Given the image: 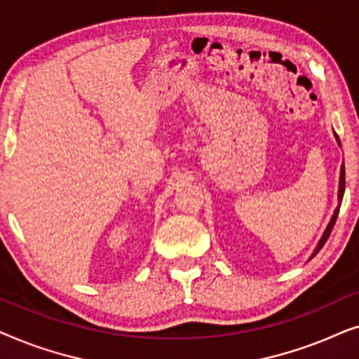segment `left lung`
<instances>
[{"instance_id": "1", "label": "left lung", "mask_w": 359, "mask_h": 359, "mask_svg": "<svg viewBox=\"0 0 359 359\" xmlns=\"http://www.w3.org/2000/svg\"><path fill=\"white\" fill-rule=\"evenodd\" d=\"M335 137H337V142H338V145H340V140H338V135H337V134H335ZM343 193H345V165H343V166H341V170H340V186H338V208L335 209V212H333L332 219H330V222H328L327 229H325V232H323L322 238H320V242H318L317 248L313 250V253H312V257H311V258H313V257H316V255H317L318 252H320L322 247H323V245H325V242H327V240H328V237H330V233H332V229H333V225H335V222H337L338 212H340V204H341V199H343Z\"/></svg>"}]
</instances>
